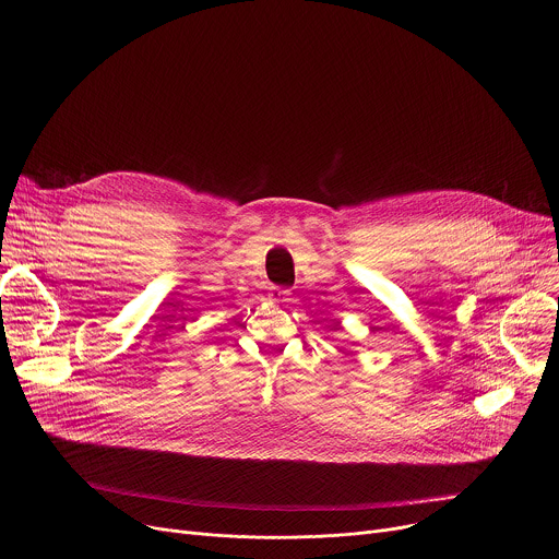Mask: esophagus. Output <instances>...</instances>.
I'll list each match as a JSON object with an SVG mask.
<instances>
[{"label": "esophagus", "instance_id": "esophagus-1", "mask_svg": "<svg viewBox=\"0 0 559 559\" xmlns=\"http://www.w3.org/2000/svg\"><path fill=\"white\" fill-rule=\"evenodd\" d=\"M270 300H274L276 305L287 302V300H289V292H287V289H281V287H274V289L270 292Z\"/></svg>", "mask_w": 559, "mask_h": 559}]
</instances>
